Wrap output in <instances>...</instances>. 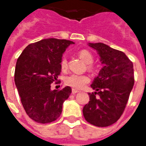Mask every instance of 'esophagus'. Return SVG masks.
Wrapping results in <instances>:
<instances>
[{"mask_svg":"<svg viewBox=\"0 0 146 146\" xmlns=\"http://www.w3.org/2000/svg\"><path fill=\"white\" fill-rule=\"evenodd\" d=\"M72 94H73V95H75V94H77V93L79 92V91H78V90L74 89V88H73V89L72 90Z\"/></svg>","mask_w":146,"mask_h":146,"instance_id":"obj_1","label":"esophagus"}]
</instances>
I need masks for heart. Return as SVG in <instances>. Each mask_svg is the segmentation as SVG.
Wrapping results in <instances>:
<instances>
[{"label":"heart","mask_w":146,"mask_h":146,"mask_svg":"<svg viewBox=\"0 0 146 146\" xmlns=\"http://www.w3.org/2000/svg\"><path fill=\"white\" fill-rule=\"evenodd\" d=\"M78 56L85 63L88 64V69H92V63L94 58L93 55L87 50H82L78 52ZM61 69L63 71H65L68 68V61L65 57H62V58L60 62ZM90 82V78L86 74H72L67 76L64 78V83L65 85L70 87L75 88V89H82L87 85Z\"/></svg>","instance_id":"b5f03b06"}]
</instances>
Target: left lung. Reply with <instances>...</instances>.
I'll use <instances>...</instances> for the list:
<instances>
[{"mask_svg": "<svg viewBox=\"0 0 146 146\" xmlns=\"http://www.w3.org/2000/svg\"><path fill=\"white\" fill-rule=\"evenodd\" d=\"M88 44L98 52L103 67L91 85L95 92L88 93L83 115L93 125L109 126L119 120L128 102L134 85L133 64L124 52L106 44Z\"/></svg>", "mask_w": 146, "mask_h": 146, "instance_id": "left-lung-1", "label": "left lung"}]
</instances>
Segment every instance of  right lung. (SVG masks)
I'll return each mask as SVG.
<instances>
[{
    "instance_id": "add662e5",
    "label": "right lung",
    "mask_w": 146,
    "mask_h": 146,
    "mask_svg": "<svg viewBox=\"0 0 146 146\" xmlns=\"http://www.w3.org/2000/svg\"><path fill=\"white\" fill-rule=\"evenodd\" d=\"M71 40L48 38L27 45L16 63L15 82L26 113L38 123L55 121L72 93L69 86L51 90L61 72L62 54Z\"/></svg>"
}]
</instances>
